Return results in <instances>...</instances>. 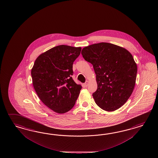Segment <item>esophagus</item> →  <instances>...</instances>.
Returning <instances> with one entry per match:
<instances>
[{
    "instance_id": "34e87169",
    "label": "esophagus",
    "mask_w": 158,
    "mask_h": 158,
    "mask_svg": "<svg viewBox=\"0 0 158 158\" xmlns=\"http://www.w3.org/2000/svg\"><path fill=\"white\" fill-rule=\"evenodd\" d=\"M88 83H89V81H86V82H85V83L83 84V85L85 86V87H87V85H88Z\"/></svg>"
}]
</instances>
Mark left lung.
Masks as SVG:
<instances>
[{
    "label": "left lung",
    "instance_id": "1",
    "mask_svg": "<svg viewBox=\"0 0 158 158\" xmlns=\"http://www.w3.org/2000/svg\"><path fill=\"white\" fill-rule=\"evenodd\" d=\"M81 54L90 62L96 75L97 90L93 94L96 104L106 111L124 105L135 84L137 66L126 48L105 42L85 47Z\"/></svg>",
    "mask_w": 158,
    "mask_h": 158
}]
</instances>
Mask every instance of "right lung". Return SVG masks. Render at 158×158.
Segmentation results:
<instances>
[{"instance_id":"add662e5","label":"right lung","mask_w":158,"mask_h":158,"mask_svg":"<svg viewBox=\"0 0 158 158\" xmlns=\"http://www.w3.org/2000/svg\"><path fill=\"white\" fill-rule=\"evenodd\" d=\"M81 47L60 45L40 54L34 62L31 76L34 89L43 104L58 114L71 110L81 90L73 80L72 65Z\"/></svg>"}]
</instances>
